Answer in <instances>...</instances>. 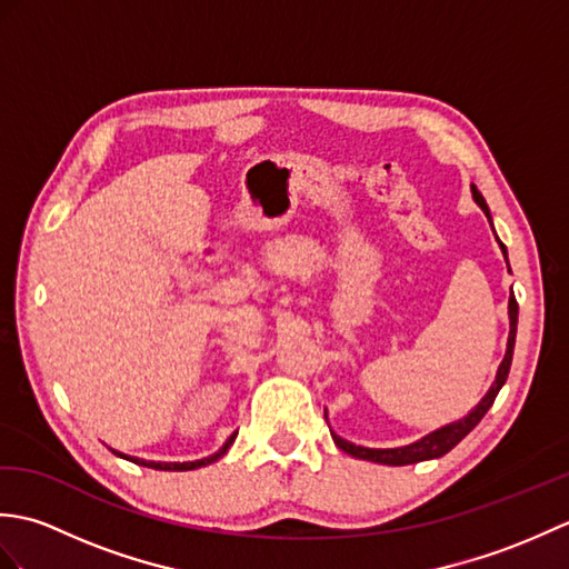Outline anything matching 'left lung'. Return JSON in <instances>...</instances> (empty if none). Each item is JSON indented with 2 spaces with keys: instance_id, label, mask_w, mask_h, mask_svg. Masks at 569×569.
<instances>
[{
  "instance_id": "8db88e82",
  "label": "left lung",
  "mask_w": 569,
  "mask_h": 569,
  "mask_svg": "<svg viewBox=\"0 0 569 569\" xmlns=\"http://www.w3.org/2000/svg\"><path fill=\"white\" fill-rule=\"evenodd\" d=\"M471 196H475V200L479 202V208L485 210V214L489 217V208L485 198H481V192L471 186ZM501 251L506 253V247L501 244ZM509 318H511V332H509V349H506V357L501 361L499 367V373H497V381H493V386L489 389V393L481 398V403L471 410V413L462 420L457 422H450V426H445L440 430L430 432L428 438H422L413 445H406V447H396V450H369V447H359V445H352L342 440L340 435H332L335 445L340 447V450H345L347 455L352 457H359V459H369V462H379V465H391V467H403V465H416V462H422V459H435V457H442L452 450V447L465 440L467 435L477 428V422L487 416V410L493 406V401H497V396L501 391V386L506 383V379H509V371H511V359H513V345H516V325H518V303L516 298L511 296L509 298Z\"/></svg>"
}]
</instances>
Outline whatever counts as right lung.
Here are the masks:
<instances>
[{"mask_svg": "<svg viewBox=\"0 0 569 569\" xmlns=\"http://www.w3.org/2000/svg\"><path fill=\"white\" fill-rule=\"evenodd\" d=\"M234 438H237V432L224 442V447H222L220 452H214L212 457L198 459V462H147V459H137V457H131V462L143 465V467H151V469H163V471H188V469H198V467H204V465H212L214 459H220V457L229 450V445L234 442ZM114 455H119V452H114ZM119 457H124V455H119ZM127 459H129V457H127Z\"/></svg>", "mask_w": 569, "mask_h": 569, "instance_id": "right-lung-1", "label": "right lung"}]
</instances>
